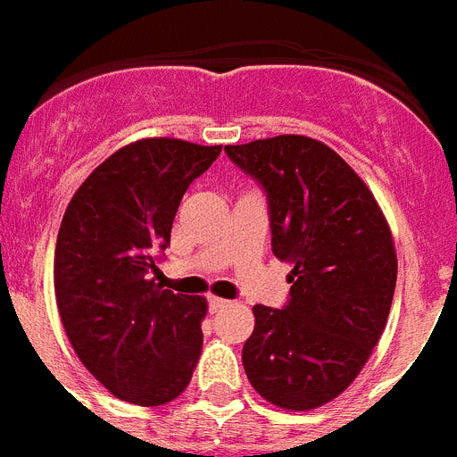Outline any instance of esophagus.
Instances as JSON below:
<instances>
[{
    "mask_svg": "<svg viewBox=\"0 0 457 457\" xmlns=\"http://www.w3.org/2000/svg\"><path fill=\"white\" fill-rule=\"evenodd\" d=\"M207 306H210V313H219V312H224L226 306H231V302H228V299H221V297H210Z\"/></svg>",
    "mask_w": 457,
    "mask_h": 457,
    "instance_id": "34e87169",
    "label": "esophagus"
}]
</instances>
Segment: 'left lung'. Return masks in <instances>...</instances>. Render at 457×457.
<instances>
[{
  "mask_svg": "<svg viewBox=\"0 0 457 457\" xmlns=\"http://www.w3.org/2000/svg\"><path fill=\"white\" fill-rule=\"evenodd\" d=\"M224 151L264 188L271 250L292 262L287 304L252 309L247 379L273 406L319 408L352 385L385 330L392 233L370 188L316 138L283 134Z\"/></svg>",
  "mask_w": 457,
  "mask_h": 457,
  "instance_id": "8db88e82",
  "label": "left lung"
}]
</instances>
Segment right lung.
Returning <instances> with one entry per match:
<instances>
[{
    "instance_id": "add662e5",
    "label": "right lung",
    "mask_w": 457,
    "mask_h": 457,
    "mask_svg": "<svg viewBox=\"0 0 457 457\" xmlns=\"http://www.w3.org/2000/svg\"><path fill=\"white\" fill-rule=\"evenodd\" d=\"M221 145L141 138L112 153L72 195L54 257L56 304L72 349L101 385L162 406L191 382L207 302L162 290L158 259L188 186Z\"/></svg>"
}]
</instances>
